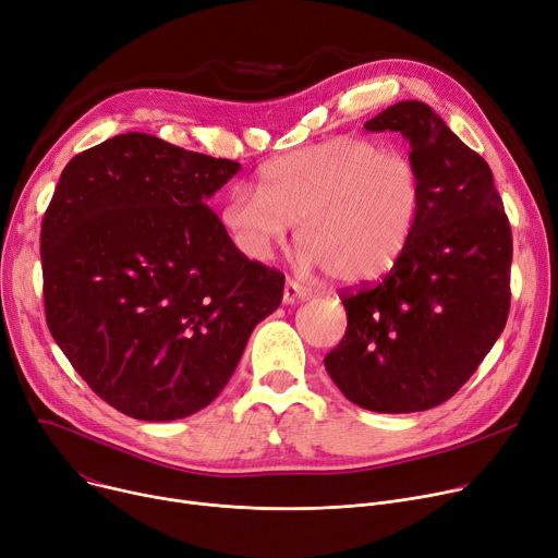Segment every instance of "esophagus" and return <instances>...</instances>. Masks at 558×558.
Wrapping results in <instances>:
<instances>
[{"label": "esophagus", "mask_w": 558, "mask_h": 558, "mask_svg": "<svg viewBox=\"0 0 558 558\" xmlns=\"http://www.w3.org/2000/svg\"><path fill=\"white\" fill-rule=\"evenodd\" d=\"M308 298V290L306 288H302V286H298L294 281H286V286H283V302L286 304H292V302H300V300H306Z\"/></svg>", "instance_id": "34e87169"}]
</instances>
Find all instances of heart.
<instances>
[{"mask_svg": "<svg viewBox=\"0 0 558 558\" xmlns=\"http://www.w3.org/2000/svg\"><path fill=\"white\" fill-rule=\"evenodd\" d=\"M423 205L425 180L410 155L363 137H333L268 161L256 191H229L220 220L252 260H266L298 225L304 268L365 286L403 258Z\"/></svg>", "mask_w": 558, "mask_h": 558, "instance_id": "obj_1", "label": "heart"}]
</instances>
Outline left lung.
<instances>
[{
    "mask_svg": "<svg viewBox=\"0 0 558 558\" xmlns=\"http://www.w3.org/2000/svg\"><path fill=\"white\" fill-rule=\"evenodd\" d=\"M401 133L425 180L416 234L378 283L344 290L347 333L324 367L365 410L441 405L500 338L511 304V227L488 163L421 101L365 123Z\"/></svg>",
    "mask_w": 558,
    "mask_h": 558,
    "instance_id": "1",
    "label": "left lung"
}]
</instances>
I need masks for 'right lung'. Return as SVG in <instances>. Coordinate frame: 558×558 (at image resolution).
I'll return each mask as SVG.
<instances>
[{"instance_id": "1", "label": "right lung", "mask_w": 558, "mask_h": 558, "mask_svg": "<svg viewBox=\"0 0 558 558\" xmlns=\"http://www.w3.org/2000/svg\"><path fill=\"white\" fill-rule=\"evenodd\" d=\"M239 169L128 133L60 175L40 232L47 326L94 395L128 416L207 408L281 304L283 275L250 260L207 207Z\"/></svg>"}]
</instances>
